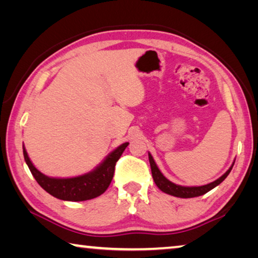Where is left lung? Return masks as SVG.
<instances>
[{
  "instance_id": "obj_1",
  "label": "left lung",
  "mask_w": 258,
  "mask_h": 258,
  "mask_svg": "<svg viewBox=\"0 0 258 258\" xmlns=\"http://www.w3.org/2000/svg\"><path fill=\"white\" fill-rule=\"evenodd\" d=\"M149 163L151 167L152 177H154L156 185L158 186L161 191L165 192V194L171 195V196H174V197H178V198H194V197H199V196L207 194L208 191H211L212 189H214V187L217 186L220 183H222L225 180L226 176L229 175L231 169H232L234 165L233 163L232 166H231L223 175H222L220 178H217L216 181L209 183V184L202 185V186H182L167 180V178L161 174V172L159 171V168L157 167L155 160L150 154H149Z\"/></svg>"
}]
</instances>
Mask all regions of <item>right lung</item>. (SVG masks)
Wrapping results in <instances>:
<instances>
[{"label": "right lung", "mask_w": 258, "mask_h": 258, "mask_svg": "<svg viewBox=\"0 0 258 258\" xmlns=\"http://www.w3.org/2000/svg\"><path fill=\"white\" fill-rule=\"evenodd\" d=\"M127 146L128 142H125L118 148H116L92 172L69 178H55L44 175L30 161L24 146L23 150L25 161L28 165L33 176L46 192L61 200L84 202V200L99 197L108 189L113 177L116 163Z\"/></svg>", "instance_id": "1"}]
</instances>
